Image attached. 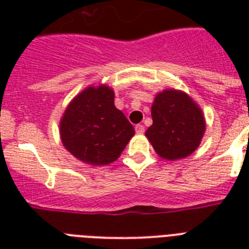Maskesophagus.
I'll list each match as a JSON object with an SVG mask.
<instances>
[{
	"label": "esophagus",
	"mask_w": 249,
	"mask_h": 249,
	"mask_svg": "<svg viewBox=\"0 0 249 249\" xmlns=\"http://www.w3.org/2000/svg\"><path fill=\"white\" fill-rule=\"evenodd\" d=\"M134 129H136V132L138 133V134H142V133L144 132V126L142 124H137L136 126H134Z\"/></svg>",
	"instance_id": "esophagus-1"
}]
</instances>
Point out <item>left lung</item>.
<instances>
[{"instance_id":"left-lung-1","label":"left lung","mask_w":249,"mask_h":249,"mask_svg":"<svg viewBox=\"0 0 249 249\" xmlns=\"http://www.w3.org/2000/svg\"><path fill=\"white\" fill-rule=\"evenodd\" d=\"M151 116L152 125L146 136L164 159L186 158L200 144L205 130L204 116L187 94L172 89L158 94Z\"/></svg>"}]
</instances>
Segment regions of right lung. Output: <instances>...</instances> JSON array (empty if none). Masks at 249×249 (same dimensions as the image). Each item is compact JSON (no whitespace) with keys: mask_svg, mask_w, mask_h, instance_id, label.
I'll list each match as a JSON object with an SVG mask.
<instances>
[{"mask_svg":"<svg viewBox=\"0 0 249 249\" xmlns=\"http://www.w3.org/2000/svg\"><path fill=\"white\" fill-rule=\"evenodd\" d=\"M113 97L108 86H89L68 105L62 117L64 147L84 163H112L134 136L133 125L115 107Z\"/></svg>","mask_w":249,"mask_h":249,"instance_id":"add662e5","label":"right lung"}]
</instances>
